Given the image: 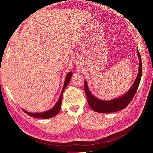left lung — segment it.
Masks as SVG:
<instances>
[{
	"label": "left lung",
	"instance_id": "left-lung-1",
	"mask_svg": "<svg viewBox=\"0 0 153 153\" xmlns=\"http://www.w3.org/2000/svg\"><path fill=\"white\" fill-rule=\"evenodd\" d=\"M138 59H139V67L136 79L129 91L123 96L115 99L109 101L101 100L96 98L90 91L86 80L84 81V89L87 98V102L90 107L95 112L99 113H112L117 112L126 108L131 102L134 96L136 94L138 85L141 80L142 68L141 57L138 50H137Z\"/></svg>",
	"mask_w": 153,
	"mask_h": 153
}]
</instances>
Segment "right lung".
Returning <instances> with one entry per match:
<instances>
[{
  "label": "right lung",
  "mask_w": 153,
  "mask_h": 153,
  "mask_svg": "<svg viewBox=\"0 0 153 153\" xmlns=\"http://www.w3.org/2000/svg\"><path fill=\"white\" fill-rule=\"evenodd\" d=\"M73 73L71 72H69L66 77V79H65V82H64V86L62 87V90L61 91V95L59 96V98L57 101V102L55 103V105H54L53 107L52 108H51L49 110L47 111H45V112H38V113H32V112H27V111L22 109L24 110V112L25 113H26L27 114H28L29 115H30V117H36V118H41V119H48V118H52L54 116L56 115L61 110V103H62V94H63V92L65 90L66 87L68 86V84L69 81L71 80V78L72 76Z\"/></svg>",
  "instance_id": "obj_1"
}]
</instances>
